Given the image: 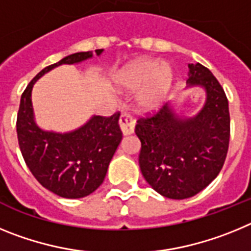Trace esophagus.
<instances>
[{
	"mask_svg": "<svg viewBox=\"0 0 251 251\" xmlns=\"http://www.w3.org/2000/svg\"><path fill=\"white\" fill-rule=\"evenodd\" d=\"M119 127H121L122 133L124 136L132 134L134 132V127H136V121L133 118V115L126 112L122 113L121 117H119Z\"/></svg>",
	"mask_w": 251,
	"mask_h": 251,
	"instance_id": "esophagus-1",
	"label": "esophagus"
}]
</instances>
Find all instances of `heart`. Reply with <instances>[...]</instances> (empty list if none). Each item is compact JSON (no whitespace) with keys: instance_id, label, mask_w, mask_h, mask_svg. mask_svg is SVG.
Returning a JSON list of instances; mask_svg holds the SVG:
<instances>
[{"instance_id":"obj_1","label":"heart","mask_w":251,"mask_h":251,"mask_svg":"<svg viewBox=\"0 0 251 251\" xmlns=\"http://www.w3.org/2000/svg\"><path fill=\"white\" fill-rule=\"evenodd\" d=\"M172 81V70L167 64L152 59H138L128 64L119 76L122 89L132 92L141 88L137 105L143 110H153L162 103Z\"/></svg>"}]
</instances>
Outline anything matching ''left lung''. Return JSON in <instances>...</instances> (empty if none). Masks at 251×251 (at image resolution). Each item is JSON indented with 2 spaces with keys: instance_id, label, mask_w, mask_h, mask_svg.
Wrapping results in <instances>:
<instances>
[{
  "instance_id": "8db88e82",
  "label": "left lung",
  "mask_w": 251,
  "mask_h": 251,
  "mask_svg": "<svg viewBox=\"0 0 251 251\" xmlns=\"http://www.w3.org/2000/svg\"><path fill=\"white\" fill-rule=\"evenodd\" d=\"M188 85L206 90L196 117H177L168 104L138 118L139 167L151 187L162 196L182 200L211 183L225 162L230 141L229 101L223 86L200 63L188 64Z\"/></svg>"
}]
</instances>
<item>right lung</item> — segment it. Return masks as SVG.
<instances>
[{
  "instance_id": "1",
  "label": "right lung",
  "mask_w": 251,
  "mask_h": 251,
  "mask_svg": "<svg viewBox=\"0 0 251 251\" xmlns=\"http://www.w3.org/2000/svg\"><path fill=\"white\" fill-rule=\"evenodd\" d=\"M101 51L99 49L95 52L100 55ZM92 56V51L76 52L43 69L22 93L17 113V139L26 166L44 187L65 199L88 196L103 183L122 141L119 113L110 117L94 115L81 128L65 134L45 132L34 121L31 90L35 81L51 69Z\"/></svg>"
}]
</instances>
